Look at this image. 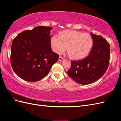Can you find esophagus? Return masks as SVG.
Here are the masks:
<instances>
[{
    "label": "esophagus",
    "mask_w": 121,
    "mask_h": 121,
    "mask_svg": "<svg viewBox=\"0 0 121 121\" xmlns=\"http://www.w3.org/2000/svg\"><path fill=\"white\" fill-rule=\"evenodd\" d=\"M58 60H60V61H62V60H65V58L64 57H61V56H59Z\"/></svg>",
    "instance_id": "34e87169"
}]
</instances>
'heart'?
<instances>
[{"mask_svg":"<svg viewBox=\"0 0 121 121\" xmlns=\"http://www.w3.org/2000/svg\"><path fill=\"white\" fill-rule=\"evenodd\" d=\"M51 44L53 50L60 53L66 49L70 57L74 60H81L89 53L93 45L92 38L88 33L74 30L64 31L59 37L51 38Z\"/></svg>","mask_w":121,"mask_h":121,"instance_id":"heart-1","label":"heart"}]
</instances>
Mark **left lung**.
<instances>
[{"label": "left lung", "instance_id": "8db88e82", "mask_svg": "<svg viewBox=\"0 0 121 121\" xmlns=\"http://www.w3.org/2000/svg\"><path fill=\"white\" fill-rule=\"evenodd\" d=\"M93 45L89 55L80 60H72L68 74L78 84L87 85L98 80L106 71L109 64L110 45L105 38L91 34Z\"/></svg>", "mask_w": 121, "mask_h": 121}]
</instances>
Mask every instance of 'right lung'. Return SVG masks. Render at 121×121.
I'll return each mask as SVG.
<instances>
[{
  "instance_id": "add662e5",
  "label": "right lung",
  "mask_w": 121,
  "mask_h": 121,
  "mask_svg": "<svg viewBox=\"0 0 121 121\" xmlns=\"http://www.w3.org/2000/svg\"><path fill=\"white\" fill-rule=\"evenodd\" d=\"M51 26H38L14 38L11 64L15 73L29 82L40 80L48 74L59 55L51 48Z\"/></svg>"
}]
</instances>
